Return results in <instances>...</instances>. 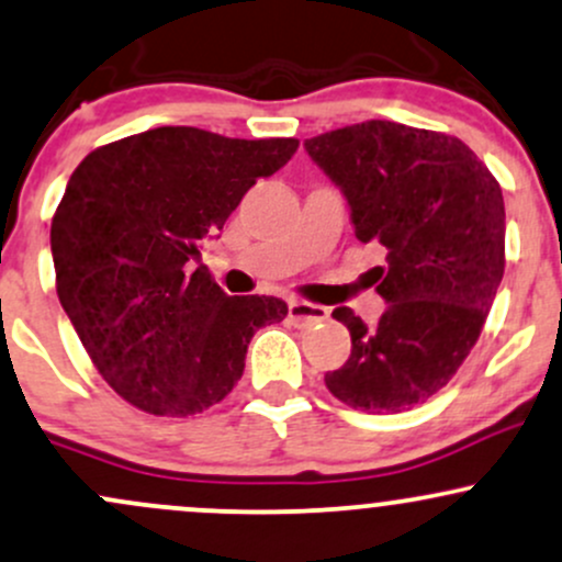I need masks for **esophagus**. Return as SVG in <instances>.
I'll use <instances>...</instances> for the list:
<instances>
[{"label": "esophagus", "mask_w": 562, "mask_h": 562, "mask_svg": "<svg viewBox=\"0 0 562 562\" xmlns=\"http://www.w3.org/2000/svg\"><path fill=\"white\" fill-rule=\"evenodd\" d=\"M288 319H291V325H295V328H310L314 323L328 319V310H325V306L310 304V301H291V306H288Z\"/></svg>", "instance_id": "34e87169"}]
</instances>
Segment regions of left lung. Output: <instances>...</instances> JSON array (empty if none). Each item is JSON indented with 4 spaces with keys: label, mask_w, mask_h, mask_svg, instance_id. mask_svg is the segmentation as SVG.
I'll return each instance as SVG.
<instances>
[{
    "label": "left lung",
    "mask_w": 562,
    "mask_h": 562,
    "mask_svg": "<svg viewBox=\"0 0 562 562\" xmlns=\"http://www.w3.org/2000/svg\"><path fill=\"white\" fill-rule=\"evenodd\" d=\"M344 191L360 243L386 250L373 269L379 325L333 312L351 355L325 386L366 413H403L440 392L480 338L504 277L502 187L464 140L371 120L304 140Z\"/></svg>",
    "instance_id": "obj_1"
}]
</instances>
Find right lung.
<instances>
[{"instance_id":"right-lung-1","label":"right lung","mask_w":562,"mask_h":562,"mask_svg":"<svg viewBox=\"0 0 562 562\" xmlns=\"http://www.w3.org/2000/svg\"><path fill=\"white\" fill-rule=\"evenodd\" d=\"M295 138L154 127L90 151L53 215L55 291L103 381L154 416H194L245 371L252 333L282 323L274 295H226L200 258Z\"/></svg>"}]
</instances>
